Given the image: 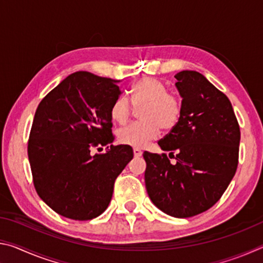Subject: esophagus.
Instances as JSON below:
<instances>
[{"label":"esophagus","instance_id":"34e87169","mask_svg":"<svg viewBox=\"0 0 263 263\" xmlns=\"http://www.w3.org/2000/svg\"><path fill=\"white\" fill-rule=\"evenodd\" d=\"M133 154H135L136 158H139V157H141L142 152H141L139 148H133Z\"/></svg>","mask_w":263,"mask_h":263}]
</instances>
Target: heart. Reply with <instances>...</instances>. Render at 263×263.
<instances>
[{
    "mask_svg": "<svg viewBox=\"0 0 263 263\" xmlns=\"http://www.w3.org/2000/svg\"><path fill=\"white\" fill-rule=\"evenodd\" d=\"M130 101L139 109V124H132L118 131V141L131 147H144L160 135V128L171 131L176 127L182 116L181 102L168 94L166 86L153 78H142L131 88ZM126 99L119 97L110 110L112 121L125 124L130 118L132 106Z\"/></svg>",
    "mask_w": 263,
    "mask_h": 263,
    "instance_id": "1",
    "label": "heart"
}]
</instances>
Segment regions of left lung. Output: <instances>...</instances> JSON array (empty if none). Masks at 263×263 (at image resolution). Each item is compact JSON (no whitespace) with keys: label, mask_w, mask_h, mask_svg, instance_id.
Segmentation results:
<instances>
[{"label":"left lung","mask_w":263,"mask_h":263,"mask_svg":"<svg viewBox=\"0 0 263 263\" xmlns=\"http://www.w3.org/2000/svg\"><path fill=\"white\" fill-rule=\"evenodd\" d=\"M182 97L176 127L159 140L162 151L144 152L145 184L151 201L167 215L189 218L219 201L238 167L240 128L224 92L195 70L175 75Z\"/></svg>","instance_id":"8db88e82"}]
</instances>
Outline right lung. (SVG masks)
<instances>
[{"label": "right lung", "instance_id": "1", "mask_svg": "<svg viewBox=\"0 0 263 263\" xmlns=\"http://www.w3.org/2000/svg\"><path fill=\"white\" fill-rule=\"evenodd\" d=\"M118 80L75 72L44 97L35 110L28 154L35 191L52 210L74 220L105 211L114 184L133 158L127 145L110 144V110L121 95Z\"/></svg>", "mask_w": 263, "mask_h": 263}]
</instances>
